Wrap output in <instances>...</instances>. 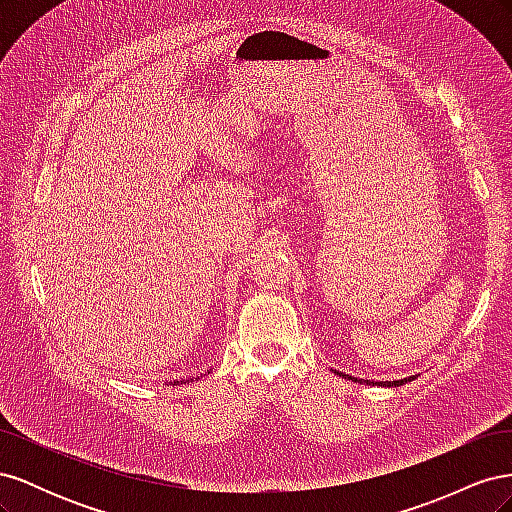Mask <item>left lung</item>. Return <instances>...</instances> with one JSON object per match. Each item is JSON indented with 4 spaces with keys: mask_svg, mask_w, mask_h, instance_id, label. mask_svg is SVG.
Segmentation results:
<instances>
[{
    "mask_svg": "<svg viewBox=\"0 0 512 512\" xmlns=\"http://www.w3.org/2000/svg\"><path fill=\"white\" fill-rule=\"evenodd\" d=\"M354 380V378H352ZM410 378H406V380H393V382H378V384H382V386H401V384H404V382H408ZM365 382H369V380H365ZM371 384H374V382H371Z\"/></svg>",
    "mask_w": 512,
    "mask_h": 512,
    "instance_id": "1",
    "label": "left lung"
}]
</instances>
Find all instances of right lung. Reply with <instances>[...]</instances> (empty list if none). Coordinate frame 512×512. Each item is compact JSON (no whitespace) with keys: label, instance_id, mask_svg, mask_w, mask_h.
Wrapping results in <instances>:
<instances>
[{"label":"right lung","instance_id":"add662e5","mask_svg":"<svg viewBox=\"0 0 512 512\" xmlns=\"http://www.w3.org/2000/svg\"><path fill=\"white\" fill-rule=\"evenodd\" d=\"M190 380H192V378H190Z\"/></svg>","mask_w":512,"mask_h":512}]
</instances>
